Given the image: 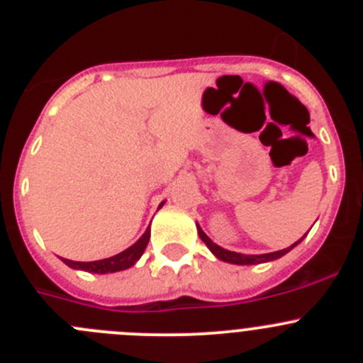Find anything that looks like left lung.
<instances>
[{
	"label": "left lung",
	"mask_w": 363,
	"mask_h": 363,
	"mask_svg": "<svg viewBox=\"0 0 363 363\" xmlns=\"http://www.w3.org/2000/svg\"><path fill=\"white\" fill-rule=\"evenodd\" d=\"M196 230H199V235L200 239L203 240L205 246L211 250L212 255L216 256L218 259H221V262H226V263H233V265H258V263H265V262H272V259H277L281 258V256H284L286 252H290L296 244H300L303 240V235L302 239L296 240L295 244H291L290 247H286V250H281V251H274V252H267V255H242V252H235V251H228L225 250V247L218 246V244L212 242L211 239L207 237V233L203 232L202 228H200V225L196 223Z\"/></svg>",
	"instance_id": "1"
}]
</instances>
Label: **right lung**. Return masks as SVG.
Returning <instances> with one entry per match:
<instances>
[{
  "mask_svg": "<svg viewBox=\"0 0 363 363\" xmlns=\"http://www.w3.org/2000/svg\"><path fill=\"white\" fill-rule=\"evenodd\" d=\"M164 202L160 203V207H163ZM158 207V208H160ZM149 237H151V228H147L144 232V235L130 246L128 250H124L119 255H113L111 258L96 259V262H73V259L61 258L68 267L75 270H84V272H93V274H111V272H121V270H126L130 267H133L135 263L140 259V256L144 255L145 247H147Z\"/></svg>",
  "mask_w": 363,
  "mask_h": 363,
  "instance_id": "right-lung-1",
  "label": "right lung"
}]
</instances>
